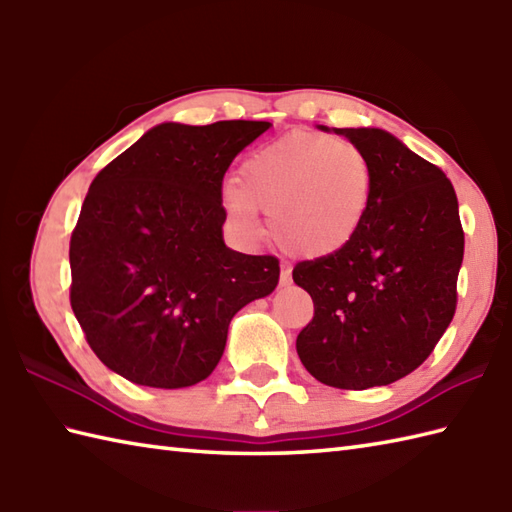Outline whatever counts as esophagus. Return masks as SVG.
Here are the masks:
<instances>
[{"mask_svg": "<svg viewBox=\"0 0 512 512\" xmlns=\"http://www.w3.org/2000/svg\"><path fill=\"white\" fill-rule=\"evenodd\" d=\"M290 264H281V273H279V281H281V286H286V284H290Z\"/></svg>", "mask_w": 512, "mask_h": 512, "instance_id": "1", "label": "esophagus"}]
</instances>
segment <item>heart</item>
I'll return each instance as SVG.
<instances>
[{
  "mask_svg": "<svg viewBox=\"0 0 512 512\" xmlns=\"http://www.w3.org/2000/svg\"><path fill=\"white\" fill-rule=\"evenodd\" d=\"M372 191V160L352 140L288 134L244 162L224 204L246 233H264L259 211L290 253L323 257L356 235Z\"/></svg>",
  "mask_w": 512,
  "mask_h": 512,
  "instance_id": "1",
  "label": "heart"
}]
</instances>
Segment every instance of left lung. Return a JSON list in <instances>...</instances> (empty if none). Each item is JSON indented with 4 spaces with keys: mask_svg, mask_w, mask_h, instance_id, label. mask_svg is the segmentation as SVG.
I'll return each instance as SVG.
<instances>
[{
    "mask_svg": "<svg viewBox=\"0 0 512 512\" xmlns=\"http://www.w3.org/2000/svg\"><path fill=\"white\" fill-rule=\"evenodd\" d=\"M334 132L372 160L374 191L350 242L292 270L314 303L297 354L319 383L367 389L411 374L449 328L464 231L440 167L383 129Z\"/></svg>",
    "mask_w": 512,
    "mask_h": 512,
    "instance_id": "1",
    "label": "left lung"
}]
</instances>
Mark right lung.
<instances>
[{"mask_svg":"<svg viewBox=\"0 0 512 512\" xmlns=\"http://www.w3.org/2000/svg\"><path fill=\"white\" fill-rule=\"evenodd\" d=\"M266 121L162 123L99 171L70 239V303L101 363L180 389L220 363L228 323L279 281V259L224 244L222 180Z\"/></svg>","mask_w":512,"mask_h":512,"instance_id":"right-lung-1","label":"right lung"}]
</instances>
